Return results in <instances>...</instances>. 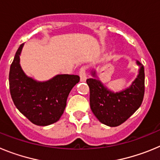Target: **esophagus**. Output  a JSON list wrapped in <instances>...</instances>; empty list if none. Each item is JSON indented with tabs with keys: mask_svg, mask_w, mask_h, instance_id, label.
I'll return each instance as SVG.
<instances>
[{
	"mask_svg": "<svg viewBox=\"0 0 160 160\" xmlns=\"http://www.w3.org/2000/svg\"><path fill=\"white\" fill-rule=\"evenodd\" d=\"M79 76H80V81L86 82L87 80V67H82L79 70Z\"/></svg>",
	"mask_w": 160,
	"mask_h": 160,
	"instance_id": "obj_1",
	"label": "esophagus"
}]
</instances>
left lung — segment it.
I'll use <instances>...</instances> for the list:
<instances>
[{
  "label": "left lung",
  "instance_id": "8db88e82",
  "mask_svg": "<svg viewBox=\"0 0 160 160\" xmlns=\"http://www.w3.org/2000/svg\"><path fill=\"white\" fill-rule=\"evenodd\" d=\"M138 74L131 87L120 92L114 93L104 87L96 78H89L87 83L90 88V109L102 123L117 127L123 123L142 104L145 90V73L143 65L138 61ZM96 77L95 71L92 72Z\"/></svg>",
  "mask_w": 160,
  "mask_h": 160
}]
</instances>
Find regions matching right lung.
Here are the masks:
<instances>
[{
  "instance_id": "add662e5",
  "label": "right lung",
  "mask_w": 160,
  "mask_h": 160,
  "mask_svg": "<svg viewBox=\"0 0 160 160\" xmlns=\"http://www.w3.org/2000/svg\"><path fill=\"white\" fill-rule=\"evenodd\" d=\"M24 43L16 52L9 70V90L18 111L35 125L48 126L58 121L70 90L80 81L78 75L58 74L46 82L25 75L20 66Z\"/></svg>"
}]
</instances>
